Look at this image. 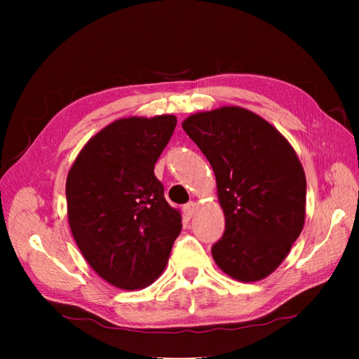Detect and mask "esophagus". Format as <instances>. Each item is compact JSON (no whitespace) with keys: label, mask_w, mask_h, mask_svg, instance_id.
Wrapping results in <instances>:
<instances>
[{"label":"esophagus","mask_w":359,"mask_h":359,"mask_svg":"<svg viewBox=\"0 0 359 359\" xmlns=\"http://www.w3.org/2000/svg\"><path fill=\"white\" fill-rule=\"evenodd\" d=\"M184 214H186L189 219L190 217H193L194 215V212H196V210H198V203L196 202H189L187 205H184Z\"/></svg>","instance_id":"esophagus-1"}]
</instances>
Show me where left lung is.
I'll list each match as a JSON object with an SVG mask.
<instances>
[{
  "label": "left lung",
  "mask_w": 359,
  "mask_h": 359,
  "mask_svg": "<svg viewBox=\"0 0 359 359\" xmlns=\"http://www.w3.org/2000/svg\"><path fill=\"white\" fill-rule=\"evenodd\" d=\"M184 132L208 158L226 229L211 248L224 274L264 280L283 262L306 222V173L289 140L240 106L196 112Z\"/></svg>",
  "instance_id": "1"
}]
</instances>
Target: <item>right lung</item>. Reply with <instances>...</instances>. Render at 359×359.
Instances as JSON below:
<instances>
[{
	"mask_svg": "<svg viewBox=\"0 0 359 359\" xmlns=\"http://www.w3.org/2000/svg\"><path fill=\"white\" fill-rule=\"evenodd\" d=\"M175 126V115L119 118L83 145L67 173L72 235L88 265L115 287L154 283L181 232V212L154 175Z\"/></svg>",
	"mask_w": 359,
	"mask_h": 359,
	"instance_id": "right-lung-1",
	"label": "right lung"
}]
</instances>
